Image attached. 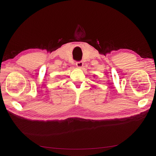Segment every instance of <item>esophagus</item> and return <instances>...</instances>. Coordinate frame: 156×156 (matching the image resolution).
I'll list each match as a JSON object with an SVG mask.
<instances>
[{"instance_id": "1", "label": "esophagus", "mask_w": 156, "mask_h": 156, "mask_svg": "<svg viewBox=\"0 0 156 156\" xmlns=\"http://www.w3.org/2000/svg\"><path fill=\"white\" fill-rule=\"evenodd\" d=\"M76 65H77V67L81 68L83 66V63L82 61H77L76 62Z\"/></svg>"}]
</instances>
